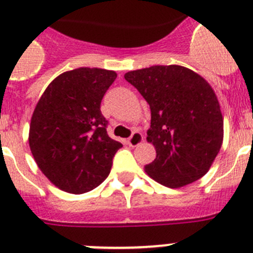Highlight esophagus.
<instances>
[{
  "label": "esophagus",
  "instance_id": "esophagus-1",
  "mask_svg": "<svg viewBox=\"0 0 253 253\" xmlns=\"http://www.w3.org/2000/svg\"><path fill=\"white\" fill-rule=\"evenodd\" d=\"M142 142H143V135L139 133V131H134V133L131 134V137L128 139V144L131 147L139 146Z\"/></svg>",
  "mask_w": 253,
  "mask_h": 253
}]
</instances>
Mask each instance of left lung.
<instances>
[{"mask_svg":"<svg viewBox=\"0 0 253 253\" xmlns=\"http://www.w3.org/2000/svg\"><path fill=\"white\" fill-rule=\"evenodd\" d=\"M151 109L147 142L156 160L147 175L171 189L186 186L210 169L223 144V115L213 87L186 67L152 66L125 73Z\"/></svg>","mask_w":253,"mask_h":253,"instance_id":"1","label":"left lung"}]
</instances>
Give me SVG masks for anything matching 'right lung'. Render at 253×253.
I'll use <instances>...</instances> for the list:
<instances>
[{
	"mask_svg": "<svg viewBox=\"0 0 253 253\" xmlns=\"http://www.w3.org/2000/svg\"><path fill=\"white\" fill-rule=\"evenodd\" d=\"M115 71L81 67L55 77L31 116L29 146L45 177L69 194L99 186L123 144L111 139L100 105Z\"/></svg>",
	"mask_w": 253,
	"mask_h": 253,
	"instance_id": "right-lung-1",
	"label": "right lung"
}]
</instances>
